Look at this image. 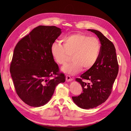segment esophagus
<instances>
[{"mask_svg":"<svg viewBox=\"0 0 131 131\" xmlns=\"http://www.w3.org/2000/svg\"><path fill=\"white\" fill-rule=\"evenodd\" d=\"M66 81L69 82V81H71L73 80V79H72L70 76L67 75V76H66Z\"/></svg>","mask_w":131,"mask_h":131,"instance_id":"34e87169","label":"esophagus"}]
</instances>
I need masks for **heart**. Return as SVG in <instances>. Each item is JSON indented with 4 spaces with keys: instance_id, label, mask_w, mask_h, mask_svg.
Segmentation results:
<instances>
[{
    "instance_id": "heart-1",
    "label": "heart",
    "mask_w": 131,
    "mask_h": 131,
    "mask_svg": "<svg viewBox=\"0 0 131 131\" xmlns=\"http://www.w3.org/2000/svg\"><path fill=\"white\" fill-rule=\"evenodd\" d=\"M63 46L54 43L51 54L55 61L60 65H65L72 57L73 62L62 67V70L69 74H76L83 69L89 70L98 61L101 43L97 38L82 33L69 35L63 40Z\"/></svg>"
}]
</instances>
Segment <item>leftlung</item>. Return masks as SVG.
<instances>
[{
    "mask_svg": "<svg viewBox=\"0 0 131 131\" xmlns=\"http://www.w3.org/2000/svg\"><path fill=\"white\" fill-rule=\"evenodd\" d=\"M88 30L95 33L99 37L101 43L100 54L95 65L82 74L80 78H76L83 91L80 95L72 97L78 107L86 109L96 107L108 99L119 71L113 43L100 31L94 29ZM84 80L89 82H84Z\"/></svg>",
    "mask_w": 131,
    "mask_h": 131,
    "instance_id": "1",
    "label": "left lung"
}]
</instances>
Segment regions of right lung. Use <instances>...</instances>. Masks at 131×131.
<instances>
[{"label":"right lung","mask_w":131,"mask_h":131,"mask_svg":"<svg viewBox=\"0 0 131 131\" xmlns=\"http://www.w3.org/2000/svg\"><path fill=\"white\" fill-rule=\"evenodd\" d=\"M61 32V29L55 26H38L14 48L11 76L16 94L29 106L37 107L47 104L57 85L65 81L51 54L52 45Z\"/></svg>","instance_id":"obj_1"}]
</instances>
